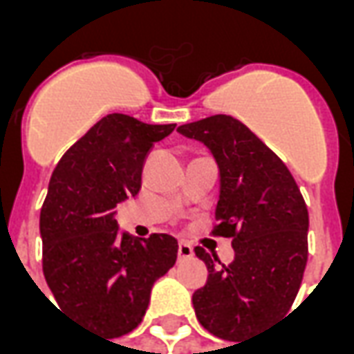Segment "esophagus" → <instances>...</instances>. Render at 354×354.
Masks as SVG:
<instances>
[{"instance_id":"34e87169","label":"esophagus","mask_w":354,"mask_h":354,"mask_svg":"<svg viewBox=\"0 0 354 354\" xmlns=\"http://www.w3.org/2000/svg\"><path fill=\"white\" fill-rule=\"evenodd\" d=\"M193 256V248L187 243H180L178 245V258L180 260H187V258H192Z\"/></svg>"}]
</instances>
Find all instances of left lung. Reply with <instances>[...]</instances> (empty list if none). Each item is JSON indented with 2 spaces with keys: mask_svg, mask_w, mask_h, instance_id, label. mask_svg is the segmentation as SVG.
Instances as JSON below:
<instances>
[{
  "mask_svg": "<svg viewBox=\"0 0 354 354\" xmlns=\"http://www.w3.org/2000/svg\"><path fill=\"white\" fill-rule=\"evenodd\" d=\"M178 132L214 155L220 199L212 235L231 237L235 250L223 266L195 248L208 279L193 294V309L210 334L241 342L286 315L296 299L307 263V207L286 165L235 117H207Z\"/></svg>",
  "mask_w": 354,
  "mask_h": 354,
  "instance_id": "1",
  "label": "left lung"
}]
</instances>
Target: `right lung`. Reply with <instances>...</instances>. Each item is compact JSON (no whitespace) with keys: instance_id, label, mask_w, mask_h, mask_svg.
<instances>
[{"instance_id":"obj_1","label":"right lung","mask_w":354,"mask_h":354,"mask_svg":"<svg viewBox=\"0 0 354 354\" xmlns=\"http://www.w3.org/2000/svg\"><path fill=\"white\" fill-rule=\"evenodd\" d=\"M174 127L109 113L50 176L39 216L45 281L60 309L109 337L138 326L153 282L176 263V239H136L115 220L117 205L140 192L149 149Z\"/></svg>"}]
</instances>
